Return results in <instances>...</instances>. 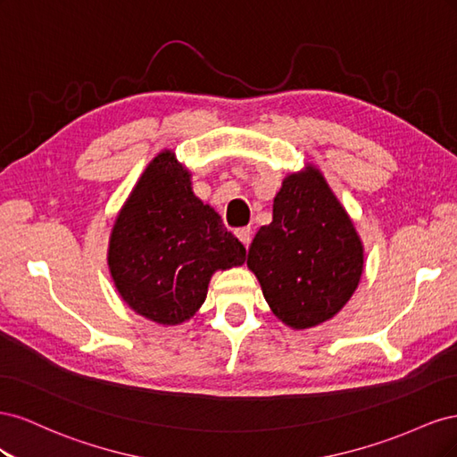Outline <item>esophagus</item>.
Wrapping results in <instances>:
<instances>
[{
  "label": "esophagus",
  "mask_w": 457,
  "mask_h": 457,
  "mask_svg": "<svg viewBox=\"0 0 457 457\" xmlns=\"http://www.w3.org/2000/svg\"><path fill=\"white\" fill-rule=\"evenodd\" d=\"M237 237H238V240L247 247V245H250V242H252V228H250V227L238 228V230H237Z\"/></svg>",
  "instance_id": "obj_1"
}]
</instances>
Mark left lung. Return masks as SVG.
Wrapping results in <instances>:
<instances>
[{
    "mask_svg": "<svg viewBox=\"0 0 457 457\" xmlns=\"http://www.w3.org/2000/svg\"><path fill=\"white\" fill-rule=\"evenodd\" d=\"M274 316L292 329L334 318L356 292L364 245L339 198L312 163L287 173L247 252Z\"/></svg>",
    "mask_w": 457,
    "mask_h": 457,
    "instance_id": "8db88e82",
    "label": "left lung"
}]
</instances>
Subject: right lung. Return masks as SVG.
<instances>
[{"mask_svg":"<svg viewBox=\"0 0 457 457\" xmlns=\"http://www.w3.org/2000/svg\"><path fill=\"white\" fill-rule=\"evenodd\" d=\"M108 270L126 305L179 326L204 305L215 270L240 267L245 247L192 192L173 150L150 160L123 202L108 240Z\"/></svg>","mask_w":457,"mask_h":457,"instance_id":"obj_1","label":"right lung"}]
</instances>
